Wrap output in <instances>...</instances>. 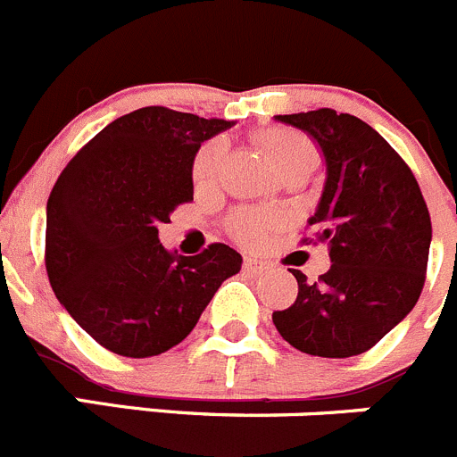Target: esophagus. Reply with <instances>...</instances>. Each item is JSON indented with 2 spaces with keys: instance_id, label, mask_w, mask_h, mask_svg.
I'll return each instance as SVG.
<instances>
[{
  "instance_id": "esophagus-1",
  "label": "esophagus",
  "mask_w": 457,
  "mask_h": 457,
  "mask_svg": "<svg viewBox=\"0 0 457 457\" xmlns=\"http://www.w3.org/2000/svg\"><path fill=\"white\" fill-rule=\"evenodd\" d=\"M243 266H245V270H250V272H263L268 268V263L259 262V259H254V257H245L243 259Z\"/></svg>"
}]
</instances>
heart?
Wrapping results in <instances>:
<instances>
[{"label": "heart", "instance_id": "heart-1", "mask_svg": "<svg viewBox=\"0 0 457 457\" xmlns=\"http://www.w3.org/2000/svg\"><path fill=\"white\" fill-rule=\"evenodd\" d=\"M254 144L270 157L275 169L287 178L295 170H315L320 164V151L309 135L293 128L268 126L254 132ZM225 148L223 142H209L195 155L191 166V178L198 189H207L219 180L220 166H223ZM232 234L237 241L245 245H257L266 238L272 228V216L262 209H238L232 216Z\"/></svg>", "mask_w": 457, "mask_h": 457}]
</instances>
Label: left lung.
Here are the masks:
<instances>
[{
	"label": "left lung",
	"mask_w": 457,
	"mask_h": 457,
	"mask_svg": "<svg viewBox=\"0 0 457 457\" xmlns=\"http://www.w3.org/2000/svg\"><path fill=\"white\" fill-rule=\"evenodd\" d=\"M275 119L309 132L325 153V191L309 220L315 234L302 243H327L331 268L318 281L293 270L297 297L272 322L311 356H358L420 300L433 232L428 207L403 157L353 114L320 108Z\"/></svg>",
	"instance_id": "8db88e82"
}]
</instances>
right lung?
I'll list each match as a JSON object with an SVG mask.
<instances>
[{"mask_svg": "<svg viewBox=\"0 0 457 457\" xmlns=\"http://www.w3.org/2000/svg\"><path fill=\"white\" fill-rule=\"evenodd\" d=\"M229 126L164 105L139 108L89 139L55 180L46 200V275L67 313L108 352H169L241 270V254L225 243L178 257L157 238V225L194 200L200 144Z\"/></svg>", "mask_w": 457, "mask_h": 457, "instance_id": "add662e5", "label": "right lung"}]
</instances>
